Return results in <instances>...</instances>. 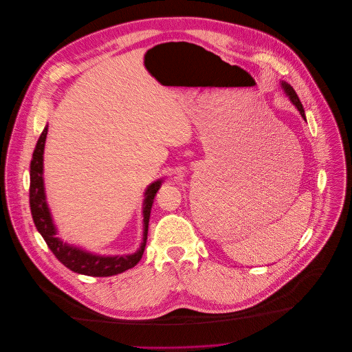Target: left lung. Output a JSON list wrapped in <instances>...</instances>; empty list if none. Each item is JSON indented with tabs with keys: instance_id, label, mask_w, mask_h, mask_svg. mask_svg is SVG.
Masks as SVG:
<instances>
[{
	"instance_id": "obj_1",
	"label": "left lung",
	"mask_w": 352,
	"mask_h": 352,
	"mask_svg": "<svg viewBox=\"0 0 352 352\" xmlns=\"http://www.w3.org/2000/svg\"><path fill=\"white\" fill-rule=\"evenodd\" d=\"M282 88L285 89V92H286V95L290 98V100L298 108V111H300V113H301L302 118L303 119H306L305 118V111H303V107H302L301 101H300V98H298V95L296 94V91L293 89V87L290 85V84H287V82H285V81H282Z\"/></svg>"
}]
</instances>
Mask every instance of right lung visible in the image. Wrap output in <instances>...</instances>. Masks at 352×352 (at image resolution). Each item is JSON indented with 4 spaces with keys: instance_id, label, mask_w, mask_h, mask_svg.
Listing matches in <instances>:
<instances>
[{
    "instance_id": "right-lung-1",
    "label": "right lung",
    "mask_w": 352,
    "mask_h": 352,
    "mask_svg": "<svg viewBox=\"0 0 352 352\" xmlns=\"http://www.w3.org/2000/svg\"><path fill=\"white\" fill-rule=\"evenodd\" d=\"M45 127L43 133L41 134L36 148L32 154L31 160V169H30V206L32 219L38 232L45 239L46 244L49 245L51 252L55 257L69 270L88 275V276H112L126 270L133 268L141 260L146 240H148V228H149V218H151V204L157 191L161 187L162 180H157L151 183L145 192L144 199V240L140 250L133 254L124 256H100L94 254L89 252L82 251L73 245H69L60 241L56 234V229L52 223L50 210L46 203V194H45V184H43V151L47 137V129Z\"/></svg>"
}]
</instances>
